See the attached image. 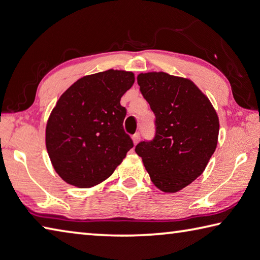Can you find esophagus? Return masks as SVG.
<instances>
[{
    "instance_id": "34e87169",
    "label": "esophagus",
    "mask_w": 260,
    "mask_h": 260,
    "mask_svg": "<svg viewBox=\"0 0 260 260\" xmlns=\"http://www.w3.org/2000/svg\"><path fill=\"white\" fill-rule=\"evenodd\" d=\"M139 140H140V134H138V132H137V134H135L134 136H132V141H134L135 145H137V144L139 143Z\"/></svg>"
}]
</instances>
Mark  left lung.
I'll return each instance as SVG.
<instances>
[{"label": "left lung", "instance_id": "1", "mask_svg": "<svg viewBox=\"0 0 260 260\" xmlns=\"http://www.w3.org/2000/svg\"><path fill=\"white\" fill-rule=\"evenodd\" d=\"M140 91L155 114L151 141L136 146L151 182L178 192L206 169L217 146L219 121L208 97L187 78L140 73Z\"/></svg>", "mask_w": 260, "mask_h": 260}]
</instances>
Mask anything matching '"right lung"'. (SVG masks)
I'll list each match as a JSON object with an SVG mask.
<instances>
[{"label":"right lung","instance_id":"right-lung-1","mask_svg":"<svg viewBox=\"0 0 260 260\" xmlns=\"http://www.w3.org/2000/svg\"><path fill=\"white\" fill-rule=\"evenodd\" d=\"M135 75L107 70L85 76L63 92L46 124V149L67 183L91 188L110 178L134 147L123 129L121 97Z\"/></svg>","mask_w":260,"mask_h":260}]
</instances>
